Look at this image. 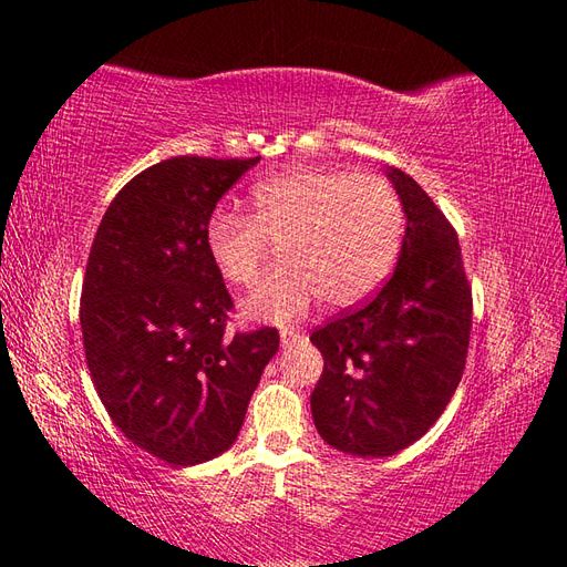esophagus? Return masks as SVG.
Segmentation results:
<instances>
[{"mask_svg":"<svg viewBox=\"0 0 567 567\" xmlns=\"http://www.w3.org/2000/svg\"><path fill=\"white\" fill-rule=\"evenodd\" d=\"M299 339H302V331L299 329H295V327H285V329H280V341H282V346L287 348V346H292V343H297Z\"/></svg>","mask_w":567,"mask_h":567,"instance_id":"1","label":"esophagus"}]
</instances>
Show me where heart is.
Wrapping results in <instances>:
<instances>
[{"label": "heart", "mask_w": 567, "mask_h": 567, "mask_svg": "<svg viewBox=\"0 0 567 567\" xmlns=\"http://www.w3.org/2000/svg\"><path fill=\"white\" fill-rule=\"evenodd\" d=\"M402 231V199L384 177L299 167L252 187L248 216L214 214L204 244L234 287L256 282L270 246H280L282 268L240 311L250 321L287 323L319 297L331 309L368 299L390 275Z\"/></svg>", "instance_id": "obj_1"}]
</instances>
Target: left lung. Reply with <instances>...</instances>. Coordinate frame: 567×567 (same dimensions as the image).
Listing matches in <instances>:
<instances>
[{
  "label": "left lung",
  "mask_w": 567,
  "mask_h": 567,
  "mask_svg": "<svg viewBox=\"0 0 567 567\" xmlns=\"http://www.w3.org/2000/svg\"><path fill=\"white\" fill-rule=\"evenodd\" d=\"M406 228L400 262L382 290L315 329L323 355L311 392L321 439L360 457H384L436 424L463 378L473 290L457 234L416 185L390 167Z\"/></svg>",
  "instance_id": "left-lung-1"
}]
</instances>
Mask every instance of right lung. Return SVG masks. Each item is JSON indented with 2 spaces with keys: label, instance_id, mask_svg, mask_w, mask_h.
<instances>
[{
  "label": "right lung",
  "instance_id": "right-lung-1",
  "mask_svg": "<svg viewBox=\"0 0 567 567\" xmlns=\"http://www.w3.org/2000/svg\"><path fill=\"white\" fill-rule=\"evenodd\" d=\"M260 158H177L136 175L104 212L80 297L87 368L114 424L167 465L231 449L272 327L234 336L224 277L204 244L212 212Z\"/></svg>",
  "mask_w": 567,
  "mask_h": 567
}]
</instances>
